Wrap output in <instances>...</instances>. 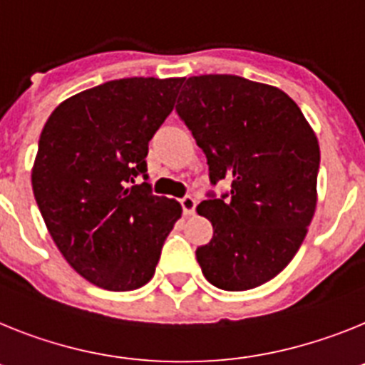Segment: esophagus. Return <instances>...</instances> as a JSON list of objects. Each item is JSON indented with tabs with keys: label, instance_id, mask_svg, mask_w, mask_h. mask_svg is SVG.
<instances>
[{
	"label": "esophagus",
	"instance_id": "obj_1",
	"mask_svg": "<svg viewBox=\"0 0 365 365\" xmlns=\"http://www.w3.org/2000/svg\"><path fill=\"white\" fill-rule=\"evenodd\" d=\"M180 204H182L183 215H185V217H191V215H195L196 200L192 198V196H185V198H182V200H180Z\"/></svg>",
	"mask_w": 365,
	"mask_h": 365
}]
</instances>
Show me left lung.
Instances as JSON below:
<instances>
[{
    "mask_svg": "<svg viewBox=\"0 0 365 365\" xmlns=\"http://www.w3.org/2000/svg\"><path fill=\"white\" fill-rule=\"evenodd\" d=\"M176 112L204 150L211 183L231 182V200L196 211L213 239L196 250L209 283L240 292L283 272L318 204L319 145L283 90L237 75L189 77Z\"/></svg>",
    "mask_w": 365,
    "mask_h": 365,
    "instance_id": "left-lung-1",
    "label": "left lung"
}]
</instances>
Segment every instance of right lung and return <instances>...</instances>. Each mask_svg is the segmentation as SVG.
I'll use <instances>...</instances> for the list:
<instances>
[{
	"label": "right lung",
	"mask_w": 365,
	"mask_h": 365,
	"mask_svg": "<svg viewBox=\"0 0 365 365\" xmlns=\"http://www.w3.org/2000/svg\"><path fill=\"white\" fill-rule=\"evenodd\" d=\"M183 78L132 77L73 95L40 135L31 182L49 235L78 275L112 292L143 287L182 217L150 195L148 141L173 112Z\"/></svg>",
	"instance_id": "obj_1"
}]
</instances>
